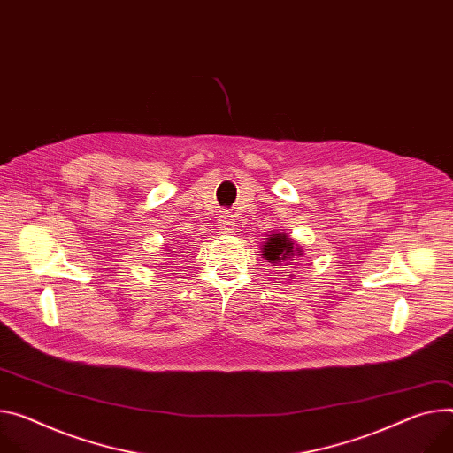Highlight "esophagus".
Masks as SVG:
<instances>
[{
  "mask_svg": "<svg viewBox=\"0 0 453 453\" xmlns=\"http://www.w3.org/2000/svg\"><path fill=\"white\" fill-rule=\"evenodd\" d=\"M219 226H220V231L222 233H234V219L231 213H222L220 215V220H219Z\"/></svg>",
  "mask_w": 453,
  "mask_h": 453,
  "instance_id": "34e87169",
  "label": "esophagus"
}]
</instances>
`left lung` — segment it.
<instances>
[{
    "label": "left lung",
    "instance_id": "1",
    "mask_svg": "<svg viewBox=\"0 0 453 453\" xmlns=\"http://www.w3.org/2000/svg\"><path fill=\"white\" fill-rule=\"evenodd\" d=\"M262 253L265 260H269L271 264H285V265L298 264L296 260L303 255L300 245L295 243V240L287 236L285 233L269 234V238L262 245Z\"/></svg>",
    "mask_w": 453,
    "mask_h": 453
}]
</instances>
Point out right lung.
<instances>
[{"label":"right lung","mask_w":453,"mask_h":453,"mask_svg":"<svg viewBox=\"0 0 453 453\" xmlns=\"http://www.w3.org/2000/svg\"><path fill=\"white\" fill-rule=\"evenodd\" d=\"M168 255H170V253H168Z\"/></svg>","instance_id":"obj_1"}]
</instances>
